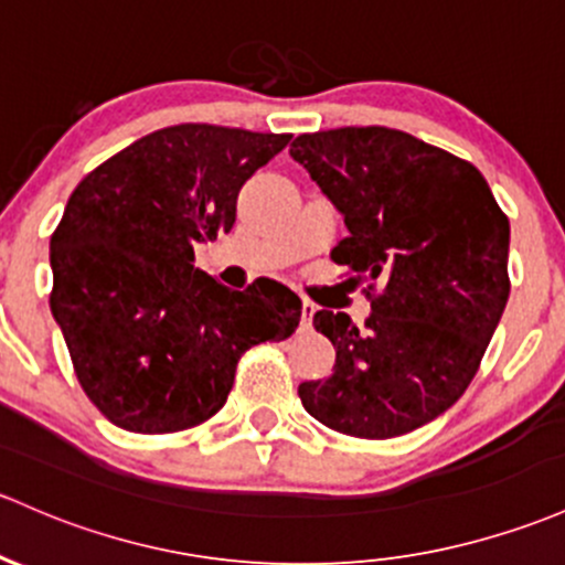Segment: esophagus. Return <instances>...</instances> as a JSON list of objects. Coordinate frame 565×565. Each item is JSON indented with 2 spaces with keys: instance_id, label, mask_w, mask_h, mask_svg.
Instances as JSON below:
<instances>
[{
  "instance_id": "1",
  "label": "esophagus",
  "mask_w": 565,
  "mask_h": 565,
  "mask_svg": "<svg viewBox=\"0 0 565 565\" xmlns=\"http://www.w3.org/2000/svg\"><path fill=\"white\" fill-rule=\"evenodd\" d=\"M312 315H315V305L305 301V305H301V329H309V326H312Z\"/></svg>"
}]
</instances>
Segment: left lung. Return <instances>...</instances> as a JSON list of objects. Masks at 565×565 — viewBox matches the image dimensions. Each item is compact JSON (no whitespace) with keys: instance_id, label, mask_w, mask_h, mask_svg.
<instances>
[{"instance_id":"obj_1","label":"left lung","mask_w":565,"mask_h":565,"mask_svg":"<svg viewBox=\"0 0 565 565\" xmlns=\"http://www.w3.org/2000/svg\"><path fill=\"white\" fill-rule=\"evenodd\" d=\"M290 156L344 215L350 236L331 260L372 299L363 331L344 312H315L337 363L301 382V404L358 439L409 434L475 380L509 299V217L475 163L398 129L315 131Z\"/></svg>"}]
</instances>
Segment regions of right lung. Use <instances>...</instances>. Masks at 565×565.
Here are the masks:
<instances>
[{
  "label": "right lung",
  "mask_w": 565,
  "mask_h": 565,
  "mask_svg": "<svg viewBox=\"0 0 565 565\" xmlns=\"http://www.w3.org/2000/svg\"><path fill=\"white\" fill-rule=\"evenodd\" d=\"M290 135L180 124L88 172L51 236V312L90 404L124 430L210 420L245 350L296 331L301 299L258 277L228 290L193 245L232 232L239 188Z\"/></svg>",
  "instance_id": "add662e5"
}]
</instances>
